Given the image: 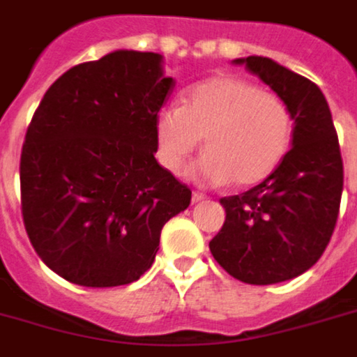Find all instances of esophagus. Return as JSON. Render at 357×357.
<instances>
[{"label":"esophagus","mask_w":357,"mask_h":357,"mask_svg":"<svg viewBox=\"0 0 357 357\" xmlns=\"http://www.w3.org/2000/svg\"><path fill=\"white\" fill-rule=\"evenodd\" d=\"M206 199V195L200 193V191H193V195H191V200H193V204L197 202H202V200Z\"/></svg>","instance_id":"obj_1"}]
</instances>
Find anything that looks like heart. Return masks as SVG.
<instances>
[{"mask_svg":"<svg viewBox=\"0 0 357 357\" xmlns=\"http://www.w3.org/2000/svg\"><path fill=\"white\" fill-rule=\"evenodd\" d=\"M202 137L208 151L195 164V178L208 185H251L267 178L287 153L292 115L278 93L238 75L218 74L193 84L182 106L158 112V162L182 175Z\"/></svg>","mask_w":357,"mask_h":357,"instance_id":"heart-1","label":"heart"}]
</instances>
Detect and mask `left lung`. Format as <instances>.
<instances>
[{"instance_id": "1", "label": "left lung", "mask_w": 357, "mask_h": 357, "mask_svg": "<svg viewBox=\"0 0 357 357\" xmlns=\"http://www.w3.org/2000/svg\"><path fill=\"white\" fill-rule=\"evenodd\" d=\"M234 63L285 100L292 148L261 184L220 199L225 222L209 249L233 278L269 285L296 278L324 255L340 213L343 160L327 100L312 81L269 57Z\"/></svg>"}]
</instances>
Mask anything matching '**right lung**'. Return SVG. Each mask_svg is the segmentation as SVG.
Here are the masks:
<instances>
[{"mask_svg":"<svg viewBox=\"0 0 357 357\" xmlns=\"http://www.w3.org/2000/svg\"><path fill=\"white\" fill-rule=\"evenodd\" d=\"M173 88L162 56L117 50L72 66L39 102L21 149V213L61 278L99 289L135 282L164 224L190 206V188L155 158V117Z\"/></svg>","mask_w":357,"mask_h":357,"instance_id":"add662e5","label":"right lung"}]
</instances>
